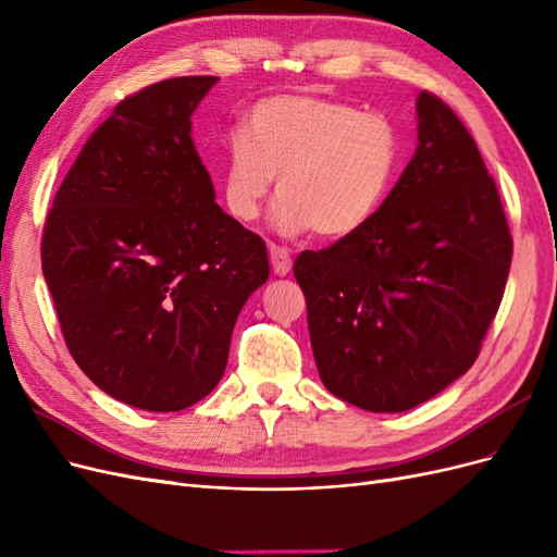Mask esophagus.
I'll list each match as a JSON object with an SVG mask.
<instances>
[{
	"mask_svg": "<svg viewBox=\"0 0 557 557\" xmlns=\"http://www.w3.org/2000/svg\"><path fill=\"white\" fill-rule=\"evenodd\" d=\"M269 258H272V267H274V274H276V276L290 274L293 258H290V250H288V248L272 244V246H269Z\"/></svg>",
	"mask_w": 557,
	"mask_h": 557,
	"instance_id": "34e87169",
	"label": "esophagus"
}]
</instances>
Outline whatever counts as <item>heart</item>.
<instances>
[{
	"label": "heart",
	"mask_w": 557,
	"mask_h": 557,
	"mask_svg": "<svg viewBox=\"0 0 557 557\" xmlns=\"http://www.w3.org/2000/svg\"><path fill=\"white\" fill-rule=\"evenodd\" d=\"M397 158L395 125L381 113L318 95L264 97L225 141L223 201L232 218L252 223L278 176L274 223L283 234L346 239L381 209Z\"/></svg>",
	"instance_id": "heart-1"
}]
</instances>
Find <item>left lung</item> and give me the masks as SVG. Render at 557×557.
Segmentation results:
<instances>
[{"label": "left lung", "mask_w": 557, "mask_h": 557, "mask_svg": "<svg viewBox=\"0 0 557 557\" xmlns=\"http://www.w3.org/2000/svg\"><path fill=\"white\" fill-rule=\"evenodd\" d=\"M418 148L367 227L295 260L320 381L397 413L476 362L513 239L476 141L440 97L416 102Z\"/></svg>", "instance_id": "obj_1"}]
</instances>
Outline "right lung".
Wrapping results in <instances>:
<instances>
[{"label": "right lung", "instance_id": "1", "mask_svg": "<svg viewBox=\"0 0 557 557\" xmlns=\"http://www.w3.org/2000/svg\"><path fill=\"white\" fill-rule=\"evenodd\" d=\"M218 76L125 97L46 215L41 267L76 364L107 395L181 411L223 379L234 323L269 278L267 246L215 205L190 115Z\"/></svg>", "mask_w": 557, "mask_h": 557}]
</instances>
